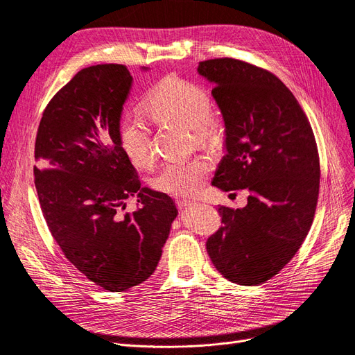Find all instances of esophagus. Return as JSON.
Masks as SVG:
<instances>
[{
  "instance_id": "34e87169",
  "label": "esophagus",
  "mask_w": 355,
  "mask_h": 355,
  "mask_svg": "<svg viewBox=\"0 0 355 355\" xmlns=\"http://www.w3.org/2000/svg\"><path fill=\"white\" fill-rule=\"evenodd\" d=\"M177 205H178V207H180V209H186V207L191 206V205H193V202L181 198V199H177Z\"/></svg>"
}]
</instances>
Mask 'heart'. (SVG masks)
Returning <instances> with one entry per match:
<instances>
[{
    "mask_svg": "<svg viewBox=\"0 0 355 355\" xmlns=\"http://www.w3.org/2000/svg\"><path fill=\"white\" fill-rule=\"evenodd\" d=\"M144 108L155 121L189 128L198 146H209L220 137L218 121L211 115L212 101L207 92L178 76L157 82L144 99ZM120 141L127 156L139 166H148L155 157L150 127L140 114H127L120 124ZM211 171L203 157L166 162L153 178L156 190L173 196L199 191Z\"/></svg>",
    "mask_w": 355,
    "mask_h": 355,
    "instance_id": "obj_1",
    "label": "heart"
}]
</instances>
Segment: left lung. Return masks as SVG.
Returning a JSON list of instances; mask_svg holds the SVG:
<instances>
[{"mask_svg": "<svg viewBox=\"0 0 355 355\" xmlns=\"http://www.w3.org/2000/svg\"><path fill=\"white\" fill-rule=\"evenodd\" d=\"M224 120L225 155L212 186L247 190L240 209L218 206L222 227L207 239L214 266L231 282L275 277L303 244L316 212L320 165L311 125L277 76L234 58L199 62Z\"/></svg>", "mask_w": 355, "mask_h": 355, "instance_id": "left-lung-1", "label": "left lung"}]
</instances>
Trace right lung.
<instances>
[{"instance_id": "right-lung-1", "label": "right lung", "mask_w": 355, "mask_h": 355, "mask_svg": "<svg viewBox=\"0 0 355 355\" xmlns=\"http://www.w3.org/2000/svg\"><path fill=\"white\" fill-rule=\"evenodd\" d=\"M131 83L120 64L80 70L49 101L35 143V186L52 237L87 279L111 293L150 277L178 215L168 194L141 187L121 146ZM131 197L139 209L127 213Z\"/></svg>"}]
</instances>
